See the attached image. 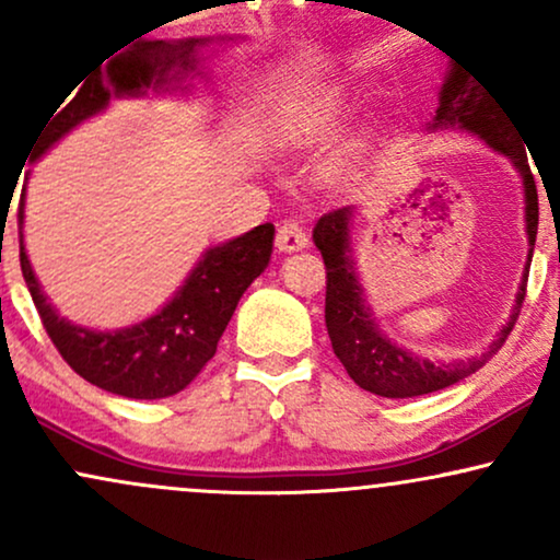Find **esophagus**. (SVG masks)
Masks as SVG:
<instances>
[{"label": "esophagus", "instance_id": "esophagus-1", "mask_svg": "<svg viewBox=\"0 0 560 560\" xmlns=\"http://www.w3.org/2000/svg\"><path fill=\"white\" fill-rule=\"evenodd\" d=\"M305 244H307V234L298 221L281 223L279 234H276V247H279L281 253H298V249L305 247Z\"/></svg>", "mask_w": 560, "mask_h": 560}]
</instances>
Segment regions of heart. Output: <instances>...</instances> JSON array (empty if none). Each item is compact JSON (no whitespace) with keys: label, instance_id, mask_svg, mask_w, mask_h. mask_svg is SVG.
<instances>
[{"label":"heart","instance_id":"1","mask_svg":"<svg viewBox=\"0 0 560 560\" xmlns=\"http://www.w3.org/2000/svg\"><path fill=\"white\" fill-rule=\"evenodd\" d=\"M347 113V102L342 96L331 94L318 100L316 105L305 107L292 124V133L300 144H318V141H326L337 131L339 124H342Z\"/></svg>","mask_w":560,"mask_h":560}]
</instances>
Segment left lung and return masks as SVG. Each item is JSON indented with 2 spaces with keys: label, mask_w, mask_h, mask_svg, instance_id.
<instances>
[{
  "label": "left lung",
  "mask_w": 560,
  "mask_h": 560,
  "mask_svg": "<svg viewBox=\"0 0 560 560\" xmlns=\"http://www.w3.org/2000/svg\"><path fill=\"white\" fill-rule=\"evenodd\" d=\"M508 120L511 118H505L498 100L485 86H479V81H474L471 73L460 70V66H453L440 92V107H436L432 128H468V131L479 133L487 144L516 163V168L524 176L526 234H529L532 262L539 221L537 184L529 171L524 144L513 139V128ZM350 218L352 208H339L331 210V213H324L318 218L316 229H313V242L320 249V258H324L326 266V329H329L334 355L342 361L352 382L365 392H374V395L382 397H419L429 395V392L445 389L450 384L471 376L474 371H479L481 365L490 361L494 352L503 347L508 334L516 326L518 313H522L526 281H529V262H526L522 292L516 298L513 316L508 320L505 329L500 331L498 342L477 358H466V361L458 363H432L392 345L389 339L378 334L374 320H371L369 307L363 305V292L358 287L355 271H352V260L347 258V223H350Z\"/></svg>",
  "instance_id": "left-lung-1"
}]
</instances>
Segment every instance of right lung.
Wrapping results in <instances>:
<instances>
[{"label": "right lung", "mask_w": 560, "mask_h": 560, "mask_svg": "<svg viewBox=\"0 0 560 560\" xmlns=\"http://www.w3.org/2000/svg\"><path fill=\"white\" fill-rule=\"evenodd\" d=\"M199 38L168 44L163 38H144L105 68L79 79L81 89L66 94L49 113L47 124L31 147V160L49 150L81 120L92 118L113 96L141 94L144 89L168 86L178 79L176 70L195 68L191 52ZM75 83V86H79ZM23 223V195L18 205V226ZM21 236V271L44 329L70 369L94 387L131 400H160L189 387L199 371L215 355L236 302L271 260L273 223H262L221 247L205 253L186 284L178 289L158 316L141 320L124 331H89L68 324L52 311L25 258Z\"/></svg>", "instance_id": "right-lung-1"}]
</instances>
